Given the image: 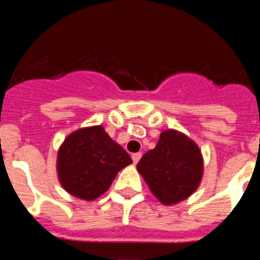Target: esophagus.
<instances>
[{
    "mask_svg": "<svg viewBox=\"0 0 260 260\" xmlns=\"http://www.w3.org/2000/svg\"><path fill=\"white\" fill-rule=\"evenodd\" d=\"M142 157V153L141 152H137V153H133L132 155V158H133V161H134V164H137L139 160H141Z\"/></svg>",
    "mask_w": 260,
    "mask_h": 260,
    "instance_id": "obj_1",
    "label": "esophagus"
}]
</instances>
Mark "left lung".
<instances>
[{"label":"left lung","instance_id":"8db88e82","mask_svg":"<svg viewBox=\"0 0 260 260\" xmlns=\"http://www.w3.org/2000/svg\"><path fill=\"white\" fill-rule=\"evenodd\" d=\"M137 169L156 198L169 206L198 189L203 158L190 138L176 130H165L155 148L142 156Z\"/></svg>","mask_w":260,"mask_h":260}]
</instances>
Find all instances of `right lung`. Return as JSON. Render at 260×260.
Listing matches in <instances>:
<instances>
[{
	"label": "right lung",
	"instance_id": "1",
	"mask_svg": "<svg viewBox=\"0 0 260 260\" xmlns=\"http://www.w3.org/2000/svg\"><path fill=\"white\" fill-rule=\"evenodd\" d=\"M133 160L110 139L103 126L77 130L58 150L57 172L63 189L84 201H93L110 187L117 173Z\"/></svg>",
	"mask_w": 260,
	"mask_h": 260
}]
</instances>
